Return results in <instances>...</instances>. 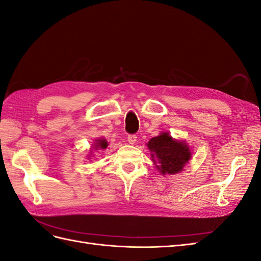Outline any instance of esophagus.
I'll use <instances>...</instances> for the list:
<instances>
[{
    "mask_svg": "<svg viewBox=\"0 0 261 261\" xmlns=\"http://www.w3.org/2000/svg\"><path fill=\"white\" fill-rule=\"evenodd\" d=\"M127 140H128V143L130 145H135L136 141H137V136L136 135H128Z\"/></svg>",
    "mask_w": 261,
    "mask_h": 261,
    "instance_id": "34e87169",
    "label": "esophagus"
}]
</instances>
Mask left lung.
Segmentation results:
<instances>
[{"instance_id": "1", "label": "left lung", "mask_w": 261, "mask_h": 261, "mask_svg": "<svg viewBox=\"0 0 261 261\" xmlns=\"http://www.w3.org/2000/svg\"><path fill=\"white\" fill-rule=\"evenodd\" d=\"M147 147L155 169L162 175L177 174L192 160V149L186 141L173 138L168 132L150 139Z\"/></svg>"}]
</instances>
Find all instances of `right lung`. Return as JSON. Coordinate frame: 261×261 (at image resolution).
Here are the masks:
<instances>
[{
    "mask_svg": "<svg viewBox=\"0 0 261 261\" xmlns=\"http://www.w3.org/2000/svg\"><path fill=\"white\" fill-rule=\"evenodd\" d=\"M108 146H109V143H108L106 138H97V139H94L93 140V144L91 145V148L89 150V153H88V155H87V156H88V158H87V159L90 160L91 156H93L94 151H96V150L107 149Z\"/></svg>",
    "mask_w": 261,
    "mask_h": 261,
    "instance_id": "add662e5",
    "label": "right lung"
}]
</instances>
